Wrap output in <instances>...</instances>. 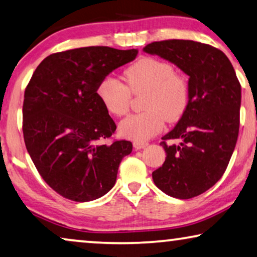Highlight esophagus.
Listing matches in <instances>:
<instances>
[{"label": "esophagus", "mask_w": 257, "mask_h": 257, "mask_svg": "<svg viewBox=\"0 0 257 257\" xmlns=\"http://www.w3.org/2000/svg\"><path fill=\"white\" fill-rule=\"evenodd\" d=\"M149 145V143H147V142H135L134 143V148L136 149V150H142V149L147 148Z\"/></svg>", "instance_id": "1"}]
</instances>
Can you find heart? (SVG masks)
<instances>
[{"mask_svg": "<svg viewBox=\"0 0 257 257\" xmlns=\"http://www.w3.org/2000/svg\"><path fill=\"white\" fill-rule=\"evenodd\" d=\"M125 85L114 77L99 84L97 93L107 112L121 116L128 112L132 92L145 93V112L125 117L118 124L121 136L144 142L162 132L164 122L178 121L188 106L189 89L186 79L175 74L165 61L143 57L125 69Z\"/></svg>", "mask_w": 257, "mask_h": 257, "instance_id": "obj_1", "label": "heart"}]
</instances>
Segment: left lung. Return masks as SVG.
I'll return each mask as SVG.
<instances>
[{
    "instance_id": "8db88e82",
    "label": "left lung",
    "mask_w": 257,
    "mask_h": 257,
    "mask_svg": "<svg viewBox=\"0 0 257 257\" xmlns=\"http://www.w3.org/2000/svg\"><path fill=\"white\" fill-rule=\"evenodd\" d=\"M143 52L158 55L188 76V106L163 137L165 163L152 173L168 196L201 195L223 177L234 151L240 124L241 86L231 61L219 49L193 40H164ZM178 140L167 145L166 140Z\"/></svg>"
}]
</instances>
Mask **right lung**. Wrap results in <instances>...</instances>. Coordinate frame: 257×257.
Returning <instances> with one entry per match:
<instances>
[{
    "label": "right lung",
    "instance_id": "obj_1",
    "mask_svg": "<svg viewBox=\"0 0 257 257\" xmlns=\"http://www.w3.org/2000/svg\"><path fill=\"white\" fill-rule=\"evenodd\" d=\"M137 53L104 46L70 49L47 56L33 72L23 104L25 145L41 177L63 197L93 201L115 185L133 144L102 143L116 125L97 90Z\"/></svg>",
    "mask_w": 257,
    "mask_h": 257
}]
</instances>
